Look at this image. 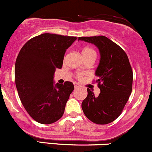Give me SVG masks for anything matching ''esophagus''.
I'll use <instances>...</instances> for the list:
<instances>
[{
    "instance_id": "esophagus-1",
    "label": "esophagus",
    "mask_w": 152,
    "mask_h": 152,
    "mask_svg": "<svg viewBox=\"0 0 152 152\" xmlns=\"http://www.w3.org/2000/svg\"><path fill=\"white\" fill-rule=\"evenodd\" d=\"M74 86H75V88H77L80 87V85L78 83H75Z\"/></svg>"
}]
</instances>
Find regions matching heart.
<instances>
[{"instance_id": "obj_1", "label": "heart", "mask_w": 152, "mask_h": 152, "mask_svg": "<svg viewBox=\"0 0 152 152\" xmlns=\"http://www.w3.org/2000/svg\"><path fill=\"white\" fill-rule=\"evenodd\" d=\"M81 53H82V56H85V55H88V54L95 53V52H94V51L92 49H91V48L84 47L83 49H82V52H81ZM78 77H80V76L79 75L78 76Z\"/></svg>"}]
</instances>
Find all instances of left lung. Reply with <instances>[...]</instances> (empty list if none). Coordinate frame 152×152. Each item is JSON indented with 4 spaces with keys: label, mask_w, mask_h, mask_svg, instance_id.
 Instances as JSON below:
<instances>
[{
    "label": "left lung",
    "mask_w": 152,
    "mask_h": 152,
    "mask_svg": "<svg viewBox=\"0 0 152 152\" xmlns=\"http://www.w3.org/2000/svg\"><path fill=\"white\" fill-rule=\"evenodd\" d=\"M95 45L100 52V62L95 71L100 93L97 97L87 88L88 95L82 109L88 119L96 124L112 123L120 116L132 90L133 72L126 52L105 36L80 37Z\"/></svg>",
    "instance_id": "8db88e82"
}]
</instances>
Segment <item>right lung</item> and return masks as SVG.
Listing matches in <instances>:
<instances>
[{
    "label": "right lung",
    "instance_id": "1",
    "mask_svg": "<svg viewBox=\"0 0 152 152\" xmlns=\"http://www.w3.org/2000/svg\"><path fill=\"white\" fill-rule=\"evenodd\" d=\"M76 37L44 33L30 39L21 48L15 66L19 97L28 115L41 124H51L63 116L74 90L72 82L55 83L66 49Z\"/></svg>",
    "mask_w": 152,
    "mask_h": 152
}]
</instances>
